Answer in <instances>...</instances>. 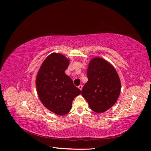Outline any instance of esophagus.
<instances>
[{"instance_id": "obj_1", "label": "esophagus", "mask_w": 151, "mask_h": 151, "mask_svg": "<svg viewBox=\"0 0 151 151\" xmlns=\"http://www.w3.org/2000/svg\"><path fill=\"white\" fill-rule=\"evenodd\" d=\"M78 88L80 89V90H82V89L83 88V86L82 85H80L78 86Z\"/></svg>"}]
</instances>
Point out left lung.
I'll return each instance as SVG.
<instances>
[{"mask_svg":"<svg viewBox=\"0 0 151 151\" xmlns=\"http://www.w3.org/2000/svg\"><path fill=\"white\" fill-rule=\"evenodd\" d=\"M88 81L82 95L97 113L109 110L116 102L121 92V82L114 67L101 58H93L87 70Z\"/></svg>","mask_w":151,"mask_h":151,"instance_id":"1","label":"left lung"}]
</instances>
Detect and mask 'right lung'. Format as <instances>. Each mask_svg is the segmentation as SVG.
Returning <instances> with one entry per match:
<instances>
[{"mask_svg":"<svg viewBox=\"0 0 151 151\" xmlns=\"http://www.w3.org/2000/svg\"><path fill=\"white\" fill-rule=\"evenodd\" d=\"M69 63V59L62 54L52 53L43 61L36 76L40 100L48 110L59 115L68 113L73 99L81 93L65 73Z\"/></svg>","mask_w":151,"mask_h":151,"instance_id":"add662e5","label":"right lung"}]
</instances>
